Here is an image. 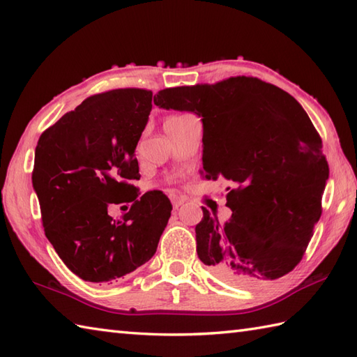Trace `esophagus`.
<instances>
[{
  "mask_svg": "<svg viewBox=\"0 0 357 357\" xmlns=\"http://www.w3.org/2000/svg\"><path fill=\"white\" fill-rule=\"evenodd\" d=\"M184 202H185V198H183V196H173V198H172L173 208H179Z\"/></svg>",
  "mask_w": 357,
  "mask_h": 357,
  "instance_id": "esophagus-1",
  "label": "esophagus"
}]
</instances>
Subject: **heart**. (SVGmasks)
Wrapping results in <instances>:
<instances>
[{
	"label": "heart",
	"mask_w": 357,
	"mask_h": 357,
	"mask_svg": "<svg viewBox=\"0 0 357 357\" xmlns=\"http://www.w3.org/2000/svg\"><path fill=\"white\" fill-rule=\"evenodd\" d=\"M185 116H188V115H181V116H170V118L167 119V121H178V119H183V118H185Z\"/></svg>",
	"instance_id": "1"
}]
</instances>
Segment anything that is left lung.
Instances as JSON below:
<instances>
[{
    "instance_id": "left-lung-1",
    "label": "left lung",
    "mask_w": 357,
    "mask_h": 357,
    "mask_svg": "<svg viewBox=\"0 0 357 357\" xmlns=\"http://www.w3.org/2000/svg\"><path fill=\"white\" fill-rule=\"evenodd\" d=\"M155 104L202 121V174L225 178L224 225L202 208L196 225L199 259L241 287L278 279L305 253L321 218L328 181L322 141L294 98L257 78L164 89Z\"/></svg>"
}]
</instances>
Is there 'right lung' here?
Segmentation results:
<instances>
[{
  "label": "right lung",
  "instance_id": "add662e5",
  "mask_svg": "<svg viewBox=\"0 0 357 357\" xmlns=\"http://www.w3.org/2000/svg\"><path fill=\"white\" fill-rule=\"evenodd\" d=\"M151 112V92L93 95L49 127L35 149L33 190L45 236L75 275L109 282L146 264L172 213L161 192L138 198L135 149ZM132 202L121 220L109 203Z\"/></svg>",
  "mask_w": 357,
  "mask_h": 357
}]
</instances>
